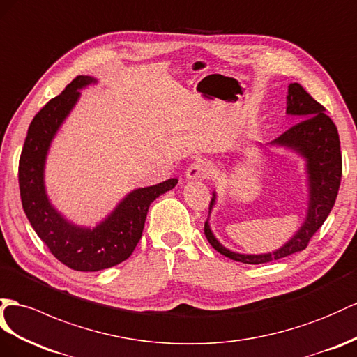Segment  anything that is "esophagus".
Masks as SVG:
<instances>
[{
	"label": "esophagus",
	"mask_w": 357,
	"mask_h": 357,
	"mask_svg": "<svg viewBox=\"0 0 357 357\" xmlns=\"http://www.w3.org/2000/svg\"><path fill=\"white\" fill-rule=\"evenodd\" d=\"M213 173H214V167L208 160H196L188 166L185 176L188 181H199V179L209 178Z\"/></svg>",
	"instance_id": "obj_1"
}]
</instances>
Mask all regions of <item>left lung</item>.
Returning a JSON list of instances; mask_svg holds the SVG:
<instances>
[{"label":"left lung","mask_w":357,"mask_h":357,"mask_svg":"<svg viewBox=\"0 0 357 357\" xmlns=\"http://www.w3.org/2000/svg\"><path fill=\"white\" fill-rule=\"evenodd\" d=\"M324 112L326 108L318 104L298 83L289 84L287 93V114L297 117L298 122L267 144L294 152L305 161L307 208L305 220L298 231L282 248L273 252L259 255L238 253L226 249L215 238L211 226H209L208 215L204 227L205 236L218 253L243 264H264L278 261L306 249L309 240L321 227L332 211L342 175L340 135H337L332 119L326 116ZM215 199L217 193L213 191L209 214L215 205Z\"/></svg>","instance_id":"1"}]
</instances>
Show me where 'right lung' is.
Segmentation results:
<instances>
[{
    "instance_id": "obj_1",
    "label": "right lung",
    "mask_w": 357,
    "mask_h": 357,
    "mask_svg": "<svg viewBox=\"0 0 357 357\" xmlns=\"http://www.w3.org/2000/svg\"><path fill=\"white\" fill-rule=\"evenodd\" d=\"M98 79L79 75L34 116L20 158V190L26 218L39 238L60 262L77 271H99L131 257L148 215L149 205L178 184L170 178L151 187L130 191L102 222L78 226L51 204L45 187V164L54 137L81 96Z\"/></svg>"
}]
</instances>
